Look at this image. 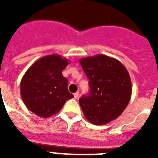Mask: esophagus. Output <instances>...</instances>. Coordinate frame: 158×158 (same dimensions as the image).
<instances>
[{
	"mask_svg": "<svg viewBox=\"0 0 158 158\" xmlns=\"http://www.w3.org/2000/svg\"><path fill=\"white\" fill-rule=\"evenodd\" d=\"M74 98H75V99L79 98V92H77V93H75V94H74Z\"/></svg>",
	"mask_w": 158,
	"mask_h": 158,
	"instance_id": "esophagus-1",
	"label": "esophagus"
}]
</instances>
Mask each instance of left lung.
<instances>
[{
    "mask_svg": "<svg viewBox=\"0 0 158 158\" xmlns=\"http://www.w3.org/2000/svg\"><path fill=\"white\" fill-rule=\"evenodd\" d=\"M79 64L90 85L89 96L79 98L85 118L98 125L115 120L125 110L132 94L131 79L125 65L101 54L82 58Z\"/></svg>",
    "mask_w": 158,
    "mask_h": 158,
    "instance_id": "1",
    "label": "left lung"
}]
</instances>
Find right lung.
I'll return each mask as SVG.
<instances>
[{"label":"right lung","mask_w":158,"mask_h":158,"mask_svg":"<svg viewBox=\"0 0 158 158\" xmlns=\"http://www.w3.org/2000/svg\"><path fill=\"white\" fill-rule=\"evenodd\" d=\"M69 63L64 57L52 54L41 57L28 68L20 82L21 98L28 110L40 117H49L74 98L62 75Z\"/></svg>","instance_id":"right-lung-1"}]
</instances>
